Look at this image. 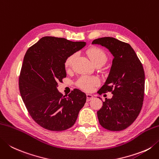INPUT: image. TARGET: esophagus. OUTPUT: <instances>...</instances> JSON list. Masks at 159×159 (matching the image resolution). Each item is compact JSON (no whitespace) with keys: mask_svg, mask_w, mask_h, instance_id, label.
<instances>
[{"mask_svg":"<svg viewBox=\"0 0 159 159\" xmlns=\"http://www.w3.org/2000/svg\"><path fill=\"white\" fill-rule=\"evenodd\" d=\"M87 101H90L92 99L94 98V96L90 94H87Z\"/></svg>","mask_w":159,"mask_h":159,"instance_id":"1","label":"esophagus"}]
</instances>
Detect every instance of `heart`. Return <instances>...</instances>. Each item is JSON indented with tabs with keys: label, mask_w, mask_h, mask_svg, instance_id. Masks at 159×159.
<instances>
[{
	"label": "heart",
	"mask_w": 159,
	"mask_h": 159,
	"mask_svg": "<svg viewBox=\"0 0 159 159\" xmlns=\"http://www.w3.org/2000/svg\"><path fill=\"white\" fill-rule=\"evenodd\" d=\"M89 58L94 65L97 63L105 64L107 61V55L102 49L98 48H92L89 49L87 52ZM76 58V54H74L67 58L65 61V67L67 68H70ZM98 80L95 77L83 76L78 79L76 85L80 88L85 90V91H91L94 86L98 85Z\"/></svg>",
	"instance_id": "obj_1"
}]
</instances>
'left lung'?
Listing matches in <instances>:
<instances>
[{
	"label": "left lung",
	"mask_w": 159,
	"mask_h": 159,
	"mask_svg": "<svg viewBox=\"0 0 159 159\" xmlns=\"http://www.w3.org/2000/svg\"><path fill=\"white\" fill-rule=\"evenodd\" d=\"M93 45L107 48L112 64L98 94L111 92L97 111L99 123L110 131H120L133 123L141 110L144 98L145 73L141 61L128 43L112 37L94 40ZM101 99V98H99Z\"/></svg>",
	"instance_id": "8db88e82"
}]
</instances>
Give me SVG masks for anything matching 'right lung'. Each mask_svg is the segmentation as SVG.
<instances>
[{
    "instance_id": "obj_1",
    "label": "right lung",
    "mask_w": 159,
    "mask_h": 159,
    "mask_svg": "<svg viewBox=\"0 0 159 159\" xmlns=\"http://www.w3.org/2000/svg\"><path fill=\"white\" fill-rule=\"evenodd\" d=\"M86 44L44 36L27 49L19 77L20 93L30 116L43 128L57 132L70 128L85 105L86 94L80 89L63 96L57 88L67 76V58Z\"/></svg>"
}]
</instances>
